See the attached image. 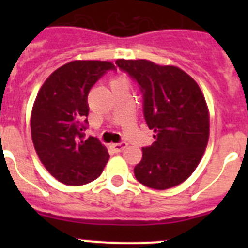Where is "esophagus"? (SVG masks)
Wrapping results in <instances>:
<instances>
[{
    "label": "esophagus",
    "instance_id": "esophagus-1",
    "mask_svg": "<svg viewBox=\"0 0 248 248\" xmlns=\"http://www.w3.org/2000/svg\"><path fill=\"white\" fill-rule=\"evenodd\" d=\"M126 146H128V144L125 143V141H120V143H115V144H113V145H111V148L114 149V151H122V150H124V149L126 148Z\"/></svg>",
    "mask_w": 248,
    "mask_h": 248
}]
</instances>
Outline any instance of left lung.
<instances>
[{"instance_id":"left-lung-1","label":"left lung","mask_w":248,"mask_h":248,"mask_svg":"<svg viewBox=\"0 0 248 248\" xmlns=\"http://www.w3.org/2000/svg\"><path fill=\"white\" fill-rule=\"evenodd\" d=\"M115 64L139 87L144 119L155 133L134 168L137 180L156 190L179 185L194 172L209 141V110L200 87L174 65L146 59H118Z\"/></svg>"}]
</instances>
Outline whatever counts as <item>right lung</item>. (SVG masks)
I'll return each instance as SVG.
<instances>
[{
  "mask_svg": "<svg viewBox=\"0 0 248 248\" xmlns=\"http://www.w3.org/2000/svg\"><path fill=\"white\" fill-rule=\"evenodd\" d=\"M113 63L73 61L50 74L39 89L31 115V133L39 160L65 185L95 180L109 159L107 149L88 128V93Z\"/></svg>",
  "mask_w": 248,
  "mask_h": 248,
  "instance_id": "1",
  "label": "right lung"
}]
</instances>
